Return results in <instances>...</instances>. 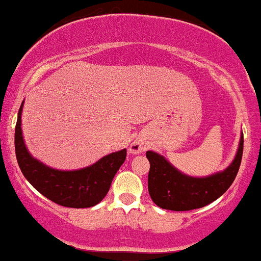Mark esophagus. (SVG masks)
Masks as SVG:
<instances>
[{
    "label": "esophagus",
    "instance_id": "34e87169",
    "mask_svg": "<svg viewBox=\"0 0 261 261\" xmlns=\"http://www.w3.org/2000/svg\"><path fill=\"white\" fill-rule=\"evenodd\" d=\"M146 150V143L141 140H135L130 144V153L131 154H141Z\"/></svg>",
    "mask_w": 261,
    "mask_h": 261
}]
</instances>
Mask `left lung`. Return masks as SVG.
I'll return each mask as SVG.
<instances>
[{
	"label": "left lung",
	"mask_w": 261,
	"mask_h": 261,
	"mask_svg": "<svg viewBox=\"0 0 261 261\" xmlns=\"http://www.w3.org/2000/svg\"><path fill=\"white\" fill-rule=\"evenodd\" d=\"M243 154V133L236 156L225 170L205 177L188 176L177 170L164 156L153 150L146 155L150 168L148 174V192L150 198L163 209L186 212L198 209L221 197L237 176Z\"/></svg>",
	"instance_id": "obj_1"
}]
</instances>
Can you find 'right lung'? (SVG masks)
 Returning a JSON list of instances; mask_svg holds the SVG:
<instances>
[{"mask_svg":"<svg viewBox=\"0 0 261 261\" xmlns=\"http://www.w3.org/2000/svg\"><path fill=\"white\" fill-rule=\"evenodd\" d=\"M15 125V155L18 165L33 187L52 202L69 208H90L106 197L119 168L126 159V149L100 158L95 164L77 170H58L34 158L25 146L21 133V112Z\"/></svg>","mask_w":261,"mask_h":261,"instance_id":"1","label":"right lung"}]
</instances>
